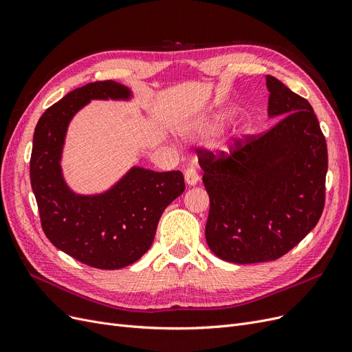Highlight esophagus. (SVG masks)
<instances>
[{"label": "esophagus", "mask_w": 352, "mask_h": 352, "mask_svg": "<svg viewBox=\"0 0 352 352\" xmlns=\"http://www.w3.org/2000/svg\"><path fill=\"white\" fill-rule=\"evenodd\" d=\"M184 179H186V184L187 186H190V187L196 186L199 183V174H197L196 169L192 168V166L187 168L186 173H184Z\"/></svg>", "instance_id": "esophagus-1"}]
</instances>
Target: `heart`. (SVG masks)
<instances>
[{"label": "heart", "mask_w": 352, "mask_h": 352, "mask_svg": "<svg viewBox=\"0 0 352 352\" xmlns=\"http://www.w3.org/2000/svg\"><path fill=\"white\" fill-rule=\"evenodd\" d=\"M223 122H225V120L222 117H214V118H209L206 121H200V122L195 124V126H191L188 130H186V135L190 139H196V138H199V135L213 134L223 126ZM243 135H244V131L232 135V138H226V139L219 140L217 143V151L219 153H230L234 149L235 143L240 139H243Z\"/></svg>", "instance_id": "b5f03b06"}]
</instances>
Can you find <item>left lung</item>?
Here are the masks:
<instances>
[{
  "mask_svg": "<svg viewBox=\"0 0 352 352\" xmlns=\"http://www.w3.org/2000/svg\"><path fill=\"white\" fill-rule=\"evenodd\" d=\"M266 87L275 127L244 146L238 142L228 157L199 152L210 200L206 243L236 265L288 253L324 206L327 147L313 108L274 76H266Z\"/></svg>",
  "mask_w": 352,
  "mask_h": 352,
  "instance_id": "obj_1",
  "label": "left lung"
}]
</instances>
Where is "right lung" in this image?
I'll return each mask as SVG.
<instances>
[{
	"instance_id": "obj_1",
	"label": "right lung",
	"mask_w": 352,
	"mask_h": 352,
	"mask_svg": "<svg viewBox=\"0 0 352 352\" xmlns=\"http://www.w3.org/2000/svg\"><path fill=\"white\" fill-rule=\"evenodd\" d=\"M131 89L114 80L89 83L67 94L39 118L30 157V183L48 240L87 266L126 267L151 248L157 222L183 195L179 171L155 173L133 165L99 192H77L65 181L63 153L74 116L92 100H133Z\"/></svg>"
}]
</instances>
